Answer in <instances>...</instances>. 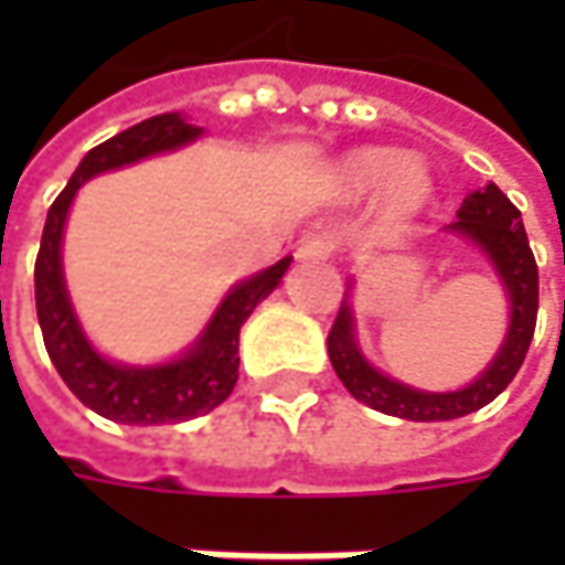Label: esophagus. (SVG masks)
Returning <instances> with one entry per match:
<instances>
[{
	"instance_id": "1",
	"label": "esophagus",
	"mask_w": 565,
	"mask_h": 565,
	"mask_svg": "<svg viewBox=\"0 0 565 565\" xmlns=\"http://www.w3.org/2000/svg\"><path fill=\"white\" fill-rule=\"evenodd\" d=\"M330 254H333V238L330 235H311L295 250L298 260H327Z\"/></svg>"
}]
</instances>
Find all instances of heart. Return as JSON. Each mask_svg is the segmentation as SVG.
Here are the masks:
<instances>
[{
    "label": "heart",
    "instance_id": "heart-1",
    "mask_svg": "<svg viewBox=\"0 0 565 565\" xmlns=\"http://www.w3.org/2000/svg\"><path fill=\"white\" fill-rule=\"evenodd\" d=\"M380 188L386 213L408 216L427 201L430 194V172L418 157H396L386 147H359L339 157L330 169V194L337 201H361Z\"/></svg>",
    "mask_w": 565,
    "mask_h": 565
}]
</instances>
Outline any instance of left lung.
I'll use <instances>...</instances> for the list:
<instances>
[{"label":"left lung","mask_w":565,"mask_h":565,"mask_svg":"<svg viewBox=\"0 0 565 565\" xmlns=\"http://www.w3.org/2000/svg\"><path fill=\"white\" fill-rule=\"evenodd\" d=\"M449 235H459L475 248L484 250L490 267L500 276V286L510 305V327L500 342L497 355L478 377L466 383L462 390L430 393L408 386L402 380L377 371L364 359L355 330V308H352V279L349 292L339 305L337 323L327 339V352L333 361V371L342 386L364 405L377 408L383 415L405 418V422H452L471 415L493 402L512 377L519 374L525 352L532 345L534 320H537V264L529 248V235L522 226V213L500 188L488 182L484 188L466 194V201L456 213V223L446 226Z\"/></svg>","instance_id":"obj_1"}]
</instances>
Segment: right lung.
Returning a JSON list of instances; mask_svg holds the SVG:
<instances>
[{
    "label": "right lung",
    "mask_w": 565,
    "mask_h": 565,
    "mask_svg": "<svg viewBox=\"0 0 565 565\" xmlns=\"http://www.w3.org/2000/svg\"><path fill=\"white\" fill-rule=\"evenodd\" d=\"M204 128L191 125L182 113H163L153 119L131 125L116 138L97 143L68 179L46 213V226L40 238L33 292H36V320L43 330V342L58 377L77 399L97 415L119 424H179L223 405L238 380V330L250 311L282 282L292 257L276 260L267 270L254 273L235 282L213 317L206 320L201 337L188 345L179 359L160 364H125L106 359L87 339L75 315L72 295L62 270V235L68 223V210L75 194L94 175L113 172L121 166L141 163L157 153H172L185 143L198 141Z\"/></svg>",
    "instance_id": "right-lung-1"
}]
</instances>
